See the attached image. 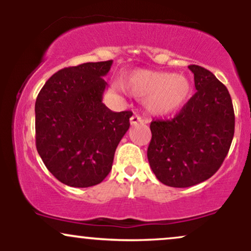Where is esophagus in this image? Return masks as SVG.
I'll list each match as a JSON object with an SVG mask.
<instances>
[{
  "mask_svg": "<svg viewBox=\"0 0 251 251\" xmlns=\"http://www.w3.org/2000/svg\"><path fill=\"white\" fill-rule=\"evenodd\" d=\"M129 123H131V125L133 126V125H137V124H144V123H148V122H146V120H144L143 118L140 116H138V114H134V116L129 119Z\"/></svg>",
  "mask_w": 251,
  "mask_h": 251,
  "instance_id": "1",
  "label": "esophagus"
}]
</instances>
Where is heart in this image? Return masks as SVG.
I'll return each instance as SVG.
<instances>
[{
  "mask_svg": "<svg viewBox=\"0 0 251 251\" xmlns=\"http://www.w3.org/2000/svg\"><path fill=\"white\" fill-rule=\"evenodd\" d=\"M112 87L116 91L125 88L131 96L144 99L150 113L159 117L179 111L192 93L191 82L186 76L150 70L131 72L123 83L114 81Z\"/></svg>",
  "mask_w": 251,
  "mask_h": 251,
  "instance_id": "obj_1",
  "label": "heart"
}]
</instances>
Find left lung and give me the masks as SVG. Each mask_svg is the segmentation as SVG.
<instances>
[{
    "mask_svg": "<svg viewBox=\"0 0 251 251\" xmlns=\"http://www.w3.org/2000/svg\"><path fill=\"white\" fill-rule=\"evenodd\" d=\"M189 68L197 92L174 119L150 125V166L158 180L172 188H189L215 175L235 131L234 107L226 86L201 66Z\"/></svg>",
    "mask_w": 251,
    "mask_h": 251,
    "instance_id": "left-lung-1",
    "label": "left lung"
}]
</instances>
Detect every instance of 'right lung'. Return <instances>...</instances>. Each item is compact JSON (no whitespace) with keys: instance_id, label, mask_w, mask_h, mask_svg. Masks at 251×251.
<instances>
[{"instance_id":"right-lung-1","label":"right lung","mask_w":251,"mask_h":251,"mask_svg":"<svg viewBox=\"0 0 251 251\" xmlns=\"http://www.w3.org/2000/svg\"><path fill=\"white\" fill-rule=\"evenodd\" d=\"M113 61L63 68L45 83L35 102L36 149L56 179L88 188L105 179L131 111L113 112L102 94Z\"/></svg>"}]
</instances>
